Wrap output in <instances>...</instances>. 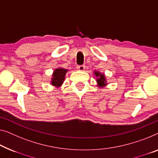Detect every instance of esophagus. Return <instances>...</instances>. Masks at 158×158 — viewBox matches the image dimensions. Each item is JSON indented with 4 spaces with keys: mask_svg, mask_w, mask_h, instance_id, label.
Masks as SVG:
<instances>
[{
    "mask_svg": "<svg viewBox=\"0 0 158 158\" xmlns=\"http://www.w3.org/2000/svg\"><path fill=\"white\" fill-rule=\"evenodd\" d=\"M77 69L79 70V71H84V69H85V66L84 65H79V66H77Z\"/></svg>",
    "mask_w": 158,
    "mask_h": 158,
    "instance_id": "1",
    "label": "esophagus"
}]
</instances>
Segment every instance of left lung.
Segmentation results:
<instances>
[{
    "label": "left lung",
    "instance_id": "1",
    "mask_svg": "<svg viewBox=\"0 0 158 158\" xmlns=\"http://www.w3.org/2000/svg\"><path fill=\"white\" fill-rule=\"evenodd\" d=\"M94 74H95V76L97 77V79H96V81H97L98 86L103 87V86H105L106 85H107L106 79L104 74H102V73H100L99 72H96V71L94 72Z\"/></svg>",
    "mask_w": 158,
    "mask_h": 158
}]
</instances>
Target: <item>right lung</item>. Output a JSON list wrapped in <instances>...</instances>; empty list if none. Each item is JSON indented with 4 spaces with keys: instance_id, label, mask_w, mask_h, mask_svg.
<instances>
[{
    "instance_id": "add662e5",
    "label": "right lung",
    "mask_w": 158,
    "mask_h": 158,
    "mask_svg": "<svg viewBox=\"0 0 158 158\" xmlns=\"http://www.w3.org/2000/svg\"><path fill=\"white\" fill-rule=\"evenodd\" d=\"M68 70L63 69V68H57L54 71L52 74V78L51 84L52 86L56 87H60L64 82L65 78L66 73Z\"/></svg>"
}]
</instances>
